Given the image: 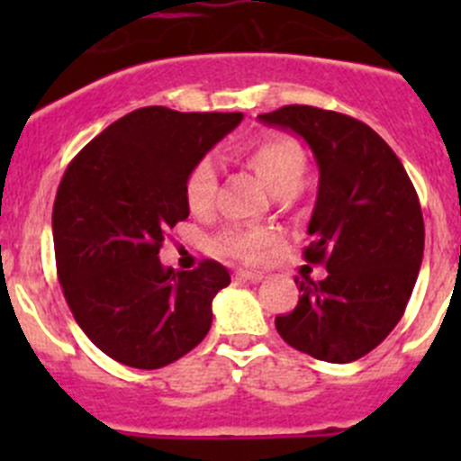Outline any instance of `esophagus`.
<instances>
[{
  "label": "esophagus",
  "mask_w": 461,
  "mask_h": 461,
  "mask_svg": "<svg viewBox=\"0 0 461 461\" xmlns=\"http://www.w3.org/2000/svg\"><path fill=\"white\" fill-rule=\"evenodd\" d=\"M236 278H239V281H248V283H260L263 281V274L260 272H239L236 274Z\"/></svg>",
  "instance_id": "34e87169"
}]
</instances>
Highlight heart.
<instances>
[{"instance_id":"b5f03b06","label":"heart","mask_w":461,"mask_h":461,"mask_svg":"<svg viewBox=\"0 0 461 461\" xmlns=\"http://www.w3.org/2000/svg\"><path fill=\"white\" fill-rule=\"evenodd\" d=\"M239 158L257 171L258 178L269 187L274 196H292L299 189L308 167L305 149L296 138L287 133L267 131L252 138L239 149ZM218 174L216 165L209 158H201L189 167L185 176V203L189 212L203 216L209 213L216 201ZM272 236L260 230H240L230 227L213 239V249L225 257L240 260H257L267 248Z\"/></svg>"}]
</instances>
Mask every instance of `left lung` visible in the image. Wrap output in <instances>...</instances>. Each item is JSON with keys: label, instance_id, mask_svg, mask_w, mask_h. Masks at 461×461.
<instances>
[{"label": "left lung", "instance_id": "obj_1", "mask_svg": "<svg viewBox=\"0 0 461 461\" xmlns=\"http://www.w3.org/2000/svg\"><path fill=\"white\" fill-rule=\"evenodd\" d=\"M299 133L319 165V194L303 258L328 276L296 278L303 294L276 317L287 346L330 364L375 350L399 319L424 257V216L402 160L361 120L308 104L258 115Z\"/></svg>", "mask_w": 461, "mask_h": 461}]
</instances>
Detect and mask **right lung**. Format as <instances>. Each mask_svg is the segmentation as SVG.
Wrapping results in <instances>:
<instances>
[{
    "instance_id": "1",
    "label": "right lung",
    "mask_w": 461,
    "mask_h": 461,
    "mask_svg": "<svg viewBox=\"0 0 461 461\" xmlns=\"http://www.w3.org/2000/svg\"><path fill=\"white\" fill-rule=\"evenodd\" d=\"M240 120L144 106L68 162L53 204L58 278L77 325L111 359L162 368L212 328V301L230 272L209 258L174 272L158 252L167 230L189 216V167Z\"/></svg>"
}]
</instances>
